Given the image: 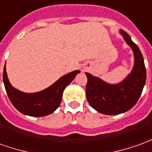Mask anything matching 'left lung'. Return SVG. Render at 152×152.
<instances>
[{"mask_svg":"<svg viewBox=\"0 0 152 152\" xmlns=\"http://www.w3.org/2000/svg\"><path fill=\"white\" fill-rule=\"evenodd\" d=\"M124 40L132 49L134 66L127 77L118 84H108L86 72V98L90 106L105 115H118L129 111L140 98L146 79L144 59L139 47L123 30L120 31Z\"/></svg>","mask_w":152,"mask_h":152,"instance_id":"obj_1","label":"left lung"}]
</instances>
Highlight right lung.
Masks as SVG:
<instances>
[{
    "instance_id": "right-lung-1",
    "label": "right lung",
    "mask_w": 152,
    "mask_h": 152,
    "mask_svg": "<svg viewBox=\"0 0 152 152\" xmlns=\"http://www.w3.org/2000/svg\"><path fill=\"white\" fill-rule=\"evenodd\" d=\"M80 71H74L61 76L48 88L36 93H25L15 89L9 82L6 72L3 71V82L7 96L15 109L31 116H45L53 113L60 106L65 88L74 80Z\"/></svg>"
}]
</instances>
